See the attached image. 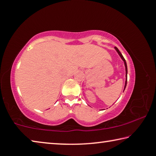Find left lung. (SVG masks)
I'll return each mask as SVG.
<instances>
[{
    "label": "left lung",
    "instance_id": "8db88e82",
    "mask_svg": "<svg viewBox=\"0 0 156 156\" xmlns=\"http://www.w3.org/2000/svg\"><path fill=\"white\" fill-rule=\"evenodd\" d=\"M115 49L116 50V51L118 52V54H119V56H120L121 58H122V60L124 61V63H125V71H126V80H125V89H124V90H125V88H126V83H127V65H126V60L124 58L123 56L122 55V54H121L120 51H119V49H118L117 47H115Z\"/></svg>",
    "mask_w": 156,
    "mask_h": 156
}]
</instances>
